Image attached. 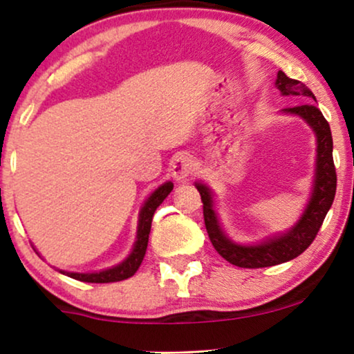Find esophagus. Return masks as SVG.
Instances as JSON below:
<instances>
[{
    "mask_svg": "<svg viewBox=\"0 0 354 354\" xmlns=\"http://www.w3.org/2000/svg\"><path fill=\"white\" fill-rule=\"evenodd\" d=\"M171 171L174 180L187 182L193 172V161L187 154H177L172 161Z\"/></svg>",
    "mask_w": 354,
    "mask_h": 354,
    "instance_id": "esophagus-1",
    "label": "esophagus"
}]
</instances>
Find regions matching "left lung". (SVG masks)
Segmentation results:
<instances>
[{
    "instance_id": "obj_1",
    "label": "left lung",
    "mask_w": 354,
    "mask_h": 354,
    "mask_svg": "<svg viewBox=\"0 0 354 354\" xmlns=\"http://www.w3.org/2000/svg\"><path fill=\"white\" fill-rule=\"evenodd\" d=\"M275 86L282 96H297L301 101H309V103L293 106V108H285L280 113L303 119L316 135V166H314L313 187L299 219L288 230L280 232V234L269 235L254 243H236L229 239V235L222 229L219 214L216 211L214 192L205 182H195V187L201 195L205 224L212 246L230 264L246 269L277 266L301 254L316 239L330 209L337 190V174L332 156V133L326 118L313 103L316 101V96L306 85L290 79L282 71L277 72Z\"/></svg>"
}]
</instances>
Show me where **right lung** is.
Here are the masks:
<instances>
[{"label": "right lung", "instance_id": "right-lung-1", "mask_svg": "<svg viewBox=\"0 0 354 354\" xmlns=\"http://www.w3.org/2000/svg\"><path fill=\"white\" fill-rule=\"evenodd\" d=\"M172 188H174V183L171 180L164 182L158 188H154V190L149 193L147 200H145L138 214L137 239H135L132 250H130L129 256L122 261V263L115 264L113 268H108V269L93 270V272H69V270H62V269H57V270H59L61 274L69 275L72 279L80 280V282H90V283L119 282V280L132 277V275L138 270L140 264H142V261L145 258V253H147L149 230H151V221H153L154 211H156V207L161 205L164 200H166L169 193L172 192Z\"/></svg>", "mask_w": 354, "mask_h": 354}]
</instances>
